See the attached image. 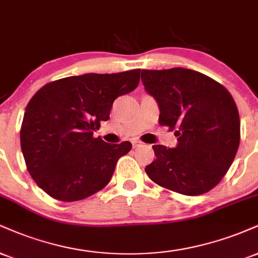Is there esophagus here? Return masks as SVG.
Returning <instances> with one entry per match:
<instances>
[{
  "mask_svg": "<svg viewBox=\"0 0 258 258\" xmlns=\"http://www.w3.org/2000/svg\"><path fill=\"white\" fill-rule=\"evenodd\" d=\"M132 145H133V148H138V147H142L143 143L141 141H138V139H133Z\"/></svg>",
  "mask_w": 258,
  "mask_h": 258,
  "instance_id": "34e87169",
  "label": "esophagus"
}]
</instances>
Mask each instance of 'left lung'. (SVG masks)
I'll return each instance as SVG.
<instances>
[{"label": "left lung", "instance_id": "left-lung-1", "mask_svg": "<svg viewBox=\"0 0 258 258\" xmlns=\"http://www.w3.org/2000/svg\"><path fill=\"white\" fill-rule=\"evenodd\" d=\"M142 82L159 103V123L178 137L175 148L154 145L156 159L145 167L149 178L186 196L210 191L227 173L240 142L232 95L206 74L181 67L143 70Z\"/></svg>", "mask_w": 258, "mask_h": 258}]
</instances>
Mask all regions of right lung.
Here are the masks:
<instances>
[{
    "label": "right lung",
    "instance_id": "right-lung-1",
    "mask_svg": "<svg viewBox=\"0 0 258 258\" xmlns=\"http://www.w3.org/2000/svg\"><path fill=\"white\" fill-rule=\"evenodd\" d=\"M141 70L88 73L45 84L25 109L20 144L30 175L49 196L74 202L108 185L130 142L95 138L113 102L138 86Z\"/></svg>",
    "mask_w": 258,
    "mask_h": 258
}]
</instances>
